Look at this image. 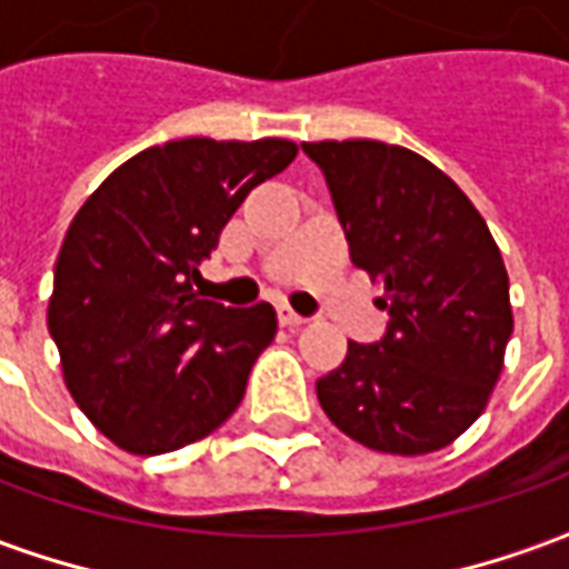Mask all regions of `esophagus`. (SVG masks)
<instances>
[{"mask_svg": "<svg viewBox=\"0 0 569 569\" xmlns=\"http://www.w3.org/2000/svg\"><path fill=\"white\" fill-rule=\"evenodd\" d=\"M277 313H280V322H283L286 329H298V326H305V322H308V317L296 313V310L289 308V305H280V308H277Z\"/></svg>", "mask_w": 569, "mask_h": 569, "instance_id": "34e87169", "label": "esophagus"}]
</instances>
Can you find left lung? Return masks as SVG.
Returning <instances> with one entry per match:
<instances>
[{
  "label": "left lung",
  "instance_id": "obj_1",
  "mask_svg": "<svg viewBox=\"0 0 569 569\" xmlns=\"http://www.w3.org/2000/svg\"><path fill=\"white\" fill-rule=\"evenodd\" d=\"M301 151L390 313L381 341H350L317 381L322 411L371 451H439L476 423L502 371L512 308L500 249L472 200L418 151L378 140Z\"/></svg>",
  "mask_w": 569,
  "mask_h": 569
}]
</instances>
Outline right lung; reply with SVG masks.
Segmentation results:
<instances>
[{
  "label": "right lung",
  "mask_w": 569,
  "mask_h": 569,
  "mask_svg": "<svg viewBox=\"0 0 569 569\" xmlns=\"http://www.w3.org/2000/svg\"><path fill=\"white\" fill-rule=\"evenodd\" d=\"M296 142H163L84 200L54 264L48 332L93 427L130 453H167L234 415L277 335L268 301L224 308L194 292L198 264L249 191Z\"/></svg>",
  "instance_id": "right-lung-1"
}]
</instances>
